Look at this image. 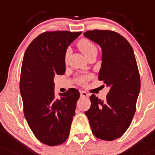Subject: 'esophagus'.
<instances>
[{
  "mask_svg": "<svg viewBox=\"0 0 155 155\" xmlns=\"http://www.w3.org/2000/svg\"><path fill=\"white\" fill-rule=\"evenodd\" d=\"M80 96L82 97H88V94L85 91H80Z\"/></svg>",
  "mask_w": 155,
  "mask_h": 155,
  "instance_id": "esophagus-1",
  "label": "esophagus"
}]
</instances>
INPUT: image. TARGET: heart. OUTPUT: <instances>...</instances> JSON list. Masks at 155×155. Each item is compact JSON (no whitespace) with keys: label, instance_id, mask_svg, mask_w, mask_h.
<instances>
[{"label":"heart","instance_id":"obj_1","mask_svg":"<svg viewBox=\"0 0 155 155\" xmlns=\"http://www.w3.org/2000/svg\"><path fill=\"white\" fill-rule=\"evenodd\" d=\"M77 46L79 49L83 52V54H85L86 57L88 54H90L91 53L94 52V51H97L96 46H95L91 41L87 40V39H81V40L78 42ZM69 54H70V51H69V49H68L64 55V60L66 62L68 61V60ZM87 79H88V77L84 76L79 77L78 80H79V82H80V83H85V82H87Z\"/></svg>","mask_w":155,"mask_h":155}]
</instances>
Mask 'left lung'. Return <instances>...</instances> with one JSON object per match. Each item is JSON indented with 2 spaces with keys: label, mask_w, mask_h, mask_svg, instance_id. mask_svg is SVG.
<instances>
[{
  "label": "left lung",
  "mask_w": 155,
  "mask_h": 155,
  "mask_svg": "<svg viewBox=\"0 0 155 155\" xmlns=\"http://www.w3.org/2000/svg\"><path fill=\"white\" fill-rule=\"evenodd\" d=\"M83 34L102 48L98 79L109 87L105 101L90 97L91 107L85 114L94 135L112 141L125 133L135 114L140 91L137 61L129 42L115 31L94 30Z\"/></svg>",
  "instance_id": "obj_1"
}]
</instances>
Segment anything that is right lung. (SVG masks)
<instances>
[{
    "label": "right lung",
    "instance_id": "obj_1",
    "mask_svg": "<svg viewBox=\"0 0 155 155\" xmlns=\"http://www.w3.org/2000/svg\"><path fill=\"white\" fill-rule=\"evenodd\" d=\"M81 34L43 33L30 43L23 58L20 92L25 117L37 140L50 146L67 140L80 96L77 89L70 88L55 99L53 79L65 73V53Z\"/></svg>",
    "mask_w": 155,
    "mask_h": 155
}]
</instances>
